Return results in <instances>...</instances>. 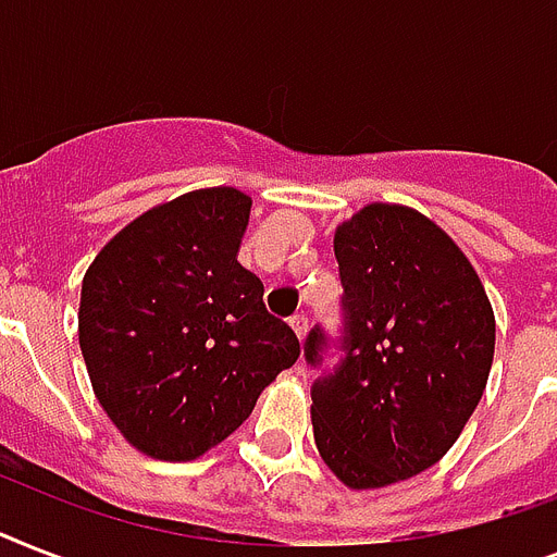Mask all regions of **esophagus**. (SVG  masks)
<instances>
[{
	"label": "esophagus",
	"instance_id": "obj_1",
	"mask_svg": "<svg viewBox=\"0 0 557 557\" xmlns=\"http://www.w3.org/2000/svg\"><path fill=\"white\" fill-rule=\"evenodd\" d=\"M292 330L297 332V338L304 341L306 338V332H309V321H306V314H292Z\"/></svg>",
	"mask_w": 557,
	"mask_h": 557
}]
</instances>
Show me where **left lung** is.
<instances>
[{
    "label": "left lung",
    "mask_w": 557,
    "mask_h": 557,
    "mask_svg": "<svg viewBox=\"0 0 557 557\" xmlns=\"http://www.w3.org/2000/svg\"><path fill=\"white\" fill-rule=\"evenodd\" d=\"M347 356L312 387L318 454L364 492L440 462L483 398L494 312L474 265L433 219L372 201L335 231ZM323 335L306 338L321 364Z\"/></svg>",
    "instance_id": "obj_1"
}]
</instances>
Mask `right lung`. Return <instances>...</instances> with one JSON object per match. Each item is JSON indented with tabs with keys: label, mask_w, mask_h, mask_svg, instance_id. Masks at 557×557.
Here are the masks:
<instances>
[{
	"label": "right lung",
	"mask_w": 557,
	"mask_h": 557,
	"mask_svg": "<svg viewBox=\"0 0 557 557\" xmlns=\"http://www.w3.org/2000/svg\"><path fill=\"white\" fill-rule=\"evenodd\" d=\"M251 196L205 187L117 231L83 277L77 335L91 389L135 450L190 462L251 416L300 356L236 262Z\"/></svg>",
	"instance_id": "right-lung-1"
}]
</instances>
